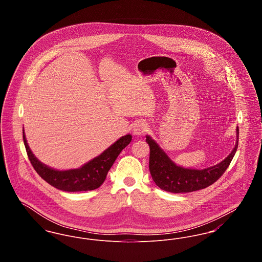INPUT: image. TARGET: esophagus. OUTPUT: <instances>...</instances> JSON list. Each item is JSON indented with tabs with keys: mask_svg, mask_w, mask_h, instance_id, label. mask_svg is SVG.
<instances>
[{
	"mask_svg": "<svg viewBox=\"0 0 262 262\" xmlns=\"http://www.w3.org/2000/svg\"><path fill=\"white\" fill-rule=\"evenodd\" d=\"M147 128H148V125L143 122V121H138L135 125H134V128H133V132L135 133V135L137 136H140V135H143L145 134V132H147Z\"/></svg>",
	"mask_w": 262,
	"mask_h": 262,
	"instance_id": "obj_1",
	"label": "esophagus"
}]
</instances>
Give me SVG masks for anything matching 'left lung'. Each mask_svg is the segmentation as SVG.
<instances>
[{
  "instance_id": "8db88e82",
  "label": "left lung",
  "mask_w": 262,
  "mask_h": 262,
  "mask_svg": "<svg viewBox=\"0 0 262 262\" xmlns=\"http://www.w3.org/2000/svg\"><path fill=\"white\" fill-rule=\"evenodd\" d=\"M237 141L238 138L235 148L222 162L204 170H195L177 166L154 140L146 137L150 148V174L157 187L169 192H191L205 188L211 186L224 174L237 151Z\"/></svg>"
}]
</instances>
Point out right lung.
Wrapping results in <instances>:
<instances>
[{
    "label": "right lung",
    "instance_id": "add662e5",
    "mask_svg": "<svg viewBox=\"0 0 262 262\" xmlns=\"http://www.w3.org/2000/svg\"><path fill=\"white\" fill-rule=\"evenodd\" d=\"M25 149L28 159L37 174L49 185L64 191H86L99 187L121 151L130 142L132 136L126 135L117 140L108 149L79 169L69 171H57L38 161L26 142L25 132L23 133Z\"/></svg>",
    "mask_w": 262,
    "mask_h": 262
}]
</instances>
